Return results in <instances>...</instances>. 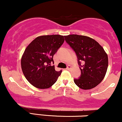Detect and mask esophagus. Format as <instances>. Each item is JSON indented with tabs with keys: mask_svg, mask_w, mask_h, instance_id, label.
Wrapping results in <instances>:
<instances>
[{
	"mask_svg": "<svg viewBox=\"0 0 122 122\" xmlns=\"http://www.w3.org/2000/svg\"><path fill=\"white\" fill-rule=\"evenodd\" d=\"M71 68H72V66H71V65H68V67H67V68H66V69L68 70V71H69V70H71Z\"/></svg>",
	"mask_w": 122,
	"mask_h": 122,
	"instance_id": "esophagus-1",
	"label": "esophagus"
}]
</instances>
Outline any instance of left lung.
<instances>
[{"label": "left lung", "instance_id": "obj_1", "mask_svg": "<svg viewBox=\"0 0 122 122\" xmlns=\"http://www.w3.org/2000/svg\"><path fill=\"white\" fill-rule=\"evenodd\" d=\"M66 42L76 53L81 68V76L75 79L77 86L82 89H90L100 84L107 72L108 59L103 47L93 38L85 36H65ZM85 64L81 66L80 61Z\"/></svg>", "mask_w": 122, "mask_h": 122}]
</instances>
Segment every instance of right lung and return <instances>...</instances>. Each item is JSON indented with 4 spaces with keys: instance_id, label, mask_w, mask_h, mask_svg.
Listing matches in <instances>:
<instances>
[{
    "instance_id": "obj_1",
    "label": "right lung",
    "mask_w": 122,
    "mask_h": 122,
    "mask_svg": "<svg viewBox=\"0 0 122 122\" xmlns=\"http://www.w3.org/2000/svg\"><path fill=\"white\" fill-rule=\"evenodd\" d=\"M64 41L61 35L41 36L26 48L21 58V68L26 79L35 87L47 89L56 82L62 71H56L51 63Z\"/></svg>"
}]
</instances>
